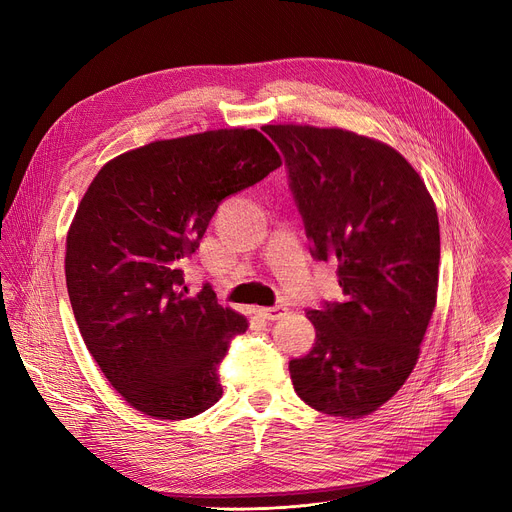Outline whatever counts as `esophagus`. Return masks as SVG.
I'll list each match as a JSON object with an SVG mask.
<instances>
[{
  "label": "esophagus",
  "instance_id": "esophagus-1",
  "mask_svg": "<svg viewBox=\"0 0 512 512\" xmlns=\"http://www.w3.org/2000/svg\"><path fill=\"white\" fill-rule=\"evenodd\" d=\"M284 313H286V307H282V305H276V307H261V309H259V315L265 317V319H278V317H282Z\"/></svg>",
  "mask_w": 512,
  "mask_h": 512
}]
</instances>
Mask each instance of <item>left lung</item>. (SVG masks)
Returning a JSON list of instances; mask_svg holds the SVG:
<instances>
[{"label": "left lung", "instance_id": "1", "mask_svg": "<svg viewBox=\"0 0 512 512\" xmlns=\"http://www.w3.org/2000/svg\"><path fill=\"white\" fill-rule=\"evenodd\" d=\"M284 153L313 257L338 263L344 303L309 311L317 340L292 359L319 413L361 419L417 365L438 299L440 224L423 178L394 147L344 128L267 124Z\"/></svg>", "mask_w": 512, "mask_h": 512}]
</instances>
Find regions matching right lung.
Listing matches in <instances>:
<instances>
[{
    "mask_svg": "<svg viewBox=\"0 0 512 512\" xmlns=\"http://www.w3.org/2000/svg\"><path fill=\"white\" fill-rule=\"evenodd\" d=\"M282 166L255 128H218L126 151L97 172L66 236V286L89 353L132 409L195 417L222 398L218 363L249 319L184 286L215 209Z\"/></svg>",
    "mask_w": 512,
    "mask_h": 512,
    "instance_id": "right-lung-1",
    "label": "right lung"
}]
</instances>
